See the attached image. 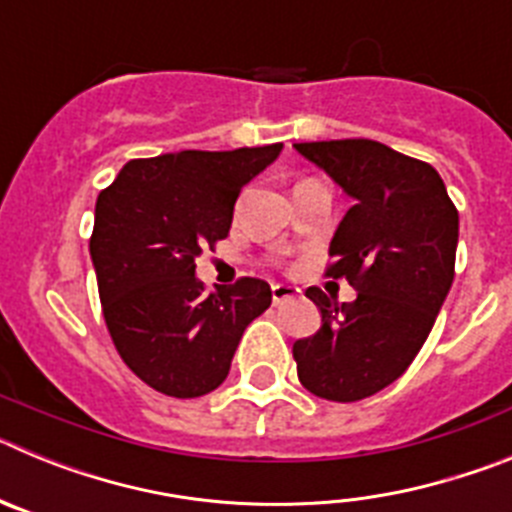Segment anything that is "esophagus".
I'll list each match as a JSON object with an SVG mask.
<instances>
[{
	"label": "esophagus",
	"instance_id": "34e87169",
	"mask_svg": "<svg viewBox=\"0 0 512 512\" xmlns=\"http://www.w3.org/2000/svg\"><path fill=\"white\" fill-rule=\"evenodd\" d=\"M300 295V289L289 287V284H271V300L274 305H284V302L295 300Z\"/></svg>",
	"mask_w": 512,
	"mask_h": 512
}]
</instances>
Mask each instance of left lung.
Returning a JSON list of instances; mask_svg holds the SVG:
<instances>
[{
    "instance_id": "obj_1",
    "label": "left lung",
    "mask_w": 512,
    "mask_h": 512,
    "mask_svg": "<svg viewBox=\"0 0 512 512\" xmlns=\"http://www.w3.org/2000/svg\"><path fill=\"white\" fill-rule=\"evenodd\" d=\"M354 200L330 241L328 277L348 279L354 302L323 289L320 330L292 346L312 395L356 402L405 374L454 282L459 212L438 171L366 138L295 143Z\"/></svg>"
}]
</instances>
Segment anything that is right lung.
Here are the masks:
<instances>
[{
    "label": "right lung",
    "instance_id": "add662e5",
    "mask_svg": "<svg viewBox=\"0 0 512 512\" xmlns=\"http://www.w3.org/2000/svg\"><path fill=\"white\" fill-rule=\"evenodd\" d=\"M279 153L282 143L133 158L99 192L89 253L104 323L156 392L217 390L243 330L271 305V287L253 277L205 295L194 261L228 235L241 189Z\"/></svg>",
    "mask_w": 512,
    "mask_h": 512
}]
</instances>
